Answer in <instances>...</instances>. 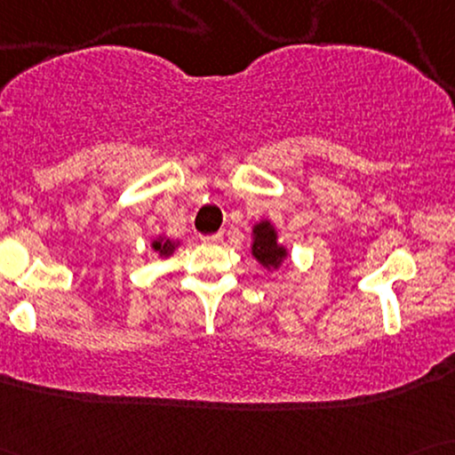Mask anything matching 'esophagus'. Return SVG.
<instances>
[{"instance_id": "esophagus-1", "label": "esophagus", "mask_w": 455, "mask_h": 455, "mask_svg": "<svg viewBox=\"0 0 455 455\" xmlns=\"http://www.w3.org/2000/svg\"><path fill=\"white\" fill-rule=\"evenodd\" d=\"M204 242H207V244H220V242L223 240V234L221 232H217V234H211V235H204L203 238Z\"/></svg>"}]
</instances>
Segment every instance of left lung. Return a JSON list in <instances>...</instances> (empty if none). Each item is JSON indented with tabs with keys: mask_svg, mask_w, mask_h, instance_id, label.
<instances>
[{
	"mask_svg": "<svg viewBox=\"0 0 455 455\" xmlns=\"http://www.w3.org/2000/svg\"><path fill=\"white\" fill-rule=\"evenodd\" d=\"M251 254L259 265L265 267L267 273L277 271L288 260V246L279 242V232L271 220H260L252 226Z\"/></svg>",
	"mask_w": 455,
	"mask_h": 455,
	"instance_id": "1",
	"label": "left lung"
}]
</instances>
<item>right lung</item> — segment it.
Returning <instances> with one entry per match:
<instances>
[{"mask_svg":"<svg viewBox=\"0 0 455 455\" xmlns=\"http://www.w3.org/2000/svg\"><path fill=\"white\" fill-rule=\"evenodd\" d=\"M180 244H182L180 240H172V238H167L165 234H159V235H155V240L151 242V251L157 254V257L167 259V257H172L173 252H176V248Z\"/></svg>","mask_w":455,"mask_h":455,"instance_id":"add662e5","label":"right lung"}]
</instances>
